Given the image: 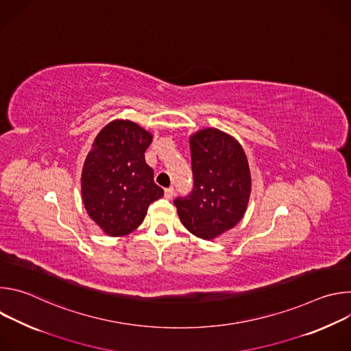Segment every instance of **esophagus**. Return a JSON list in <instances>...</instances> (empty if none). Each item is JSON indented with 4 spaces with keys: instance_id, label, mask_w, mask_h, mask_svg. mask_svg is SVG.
Listing matches in <instances>:
<instances>
[{
    "instance_id": "34e87169",
    "label": "esophagus",
    "mask_w": 351,
    "mask_h": 351,
    "mask_svg": "<svg viewBox=\"0 0 351 351\" xmlns=\"http://www.w3.org/2000/svg\"><path fill=\"white\" fill-rule=\"evenodd\" d=\"M175 195V189L173 187H169V189H165V198L168 199H172Z\"/></svg>"
}]
</instances>
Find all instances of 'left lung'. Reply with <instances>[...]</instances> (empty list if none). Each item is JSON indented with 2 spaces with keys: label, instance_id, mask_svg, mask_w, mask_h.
Segmentation results:
<instances>
[{
  "label": "left lung",
  "instance_id": "left-lung-1",
  "mask_svg": "<svg viewBox=\"0 0 351 351\" xmlns=\"http://www.w3.org/2000/svg\"><path fill=\"white\" fill-rule=\"evenodd\" d=\"M189 143L194 187L190 195L173 203L190 233L213 240L244 217L252 175L243 147L230 134L206 128L193 133Z\"/></svg>",
  "mask_w": 351,
  "mask_h": 351
}]
</instances>
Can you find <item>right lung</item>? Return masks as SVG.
<instances>
[{
	"instance_id": "right-lung-1",
	"label": "right lung",
	"mask_w": 351,
	"mask_h": 351,
	"mask_svg": "<svg viewBox=\"0 0 351 351\" xmlns=\"http://www.w3.org/2000/svg\"><path fill=\"white\" fill-rule=\"evenodd\" d=\"M153 134L129 119H115L95 136L82 171V198L88 217L112 237L144 221L148 206L164 195L144 153Z\"/></svg>"
}]
</instances>
